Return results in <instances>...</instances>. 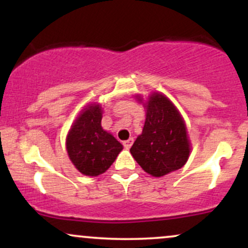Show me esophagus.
Listing matches in <instances>:
<instances>
[{
	"label": "esophagus",
	"mask_w": 248,
	"mask_h": 248,
	"mask_svg": "<svg viewBox=\"0 0 248 248\" xmlns=\"http://www.w3.org/2000/svg\"><path fill=\"white\" fill-rule=\"evenodd\" d=\"M133 142H134V139H133V138H130L129 140H127V141H124V147L126 148V149H129V148L132 147Z\"/></svg>",
	"instance_id": "esophagus-1"
}]
</instances>
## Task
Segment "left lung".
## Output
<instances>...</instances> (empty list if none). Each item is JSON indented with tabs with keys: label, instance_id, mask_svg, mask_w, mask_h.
I'll return each mask as SVG.
<instances>
[{
	"label": "left lung",
	"instance_id": "left-lung-1",
	"mask_svg": "<svg viewBox=\"0 0 248 248\" xmlns=\"http://www.w3.org/2000/svg\"><path fill=\"white\" fill-rule=\"evenodd\" d=\"M144 107L143 130L130 148V154L144 171L161 177L186 163L191 150L186 127L177 108L161 93H153Z\"/></svg>",
	"mask_w": 248,
	"mask_h": 248
}]
</instances>
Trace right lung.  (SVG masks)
Segmentation results:
<instances>
[{
	"mask_svg": "<svg viewBox=\"0 0 248 248\" xmlns=\"http://www.w3.org/2000/svg\"><path fill=\"white\" fill-rule=\"evenodd\" d=\"M100 105H88L77 118L66 138L71 162L86 176H99L112 166L122 144L102 129Z\"/></svg>",
	"mask_w": 248,
	"mask_h": 248,
	"instance_id": "1",
	"label": "right lung"
}]
</instances>
